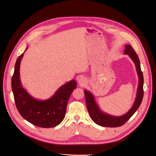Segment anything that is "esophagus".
<instances>
[{"instance_id":"obj_1","label":"esophagus","mask_w":156,"mask_h":156,"mask_svg":"<svg viewBox=\"0 0 156 156\" xmlns=\"http://www.w3.org/2000/svg\"><path fill=\"white\" fill-rule=\"evenodd\" d=\"M78 83L80 84V86H84L87 83V80L83 76H80L78 78Z\"/></svg>"}]
</instances>
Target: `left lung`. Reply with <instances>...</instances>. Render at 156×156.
<instances>
[{
	"mask_svg": "<svg viewBox=\"0 0 156 156\" xmlns=\"http://www.w3.org/2000/svg\"><path fill=\"white\" fill-rule=\"evenodd\" d=\"M125 47H126L124 54L128 55L134 63L139 77V83L136 97L135 98V101L133 106L129 110V111H127L125 115L121 116H114L108 114V113H105L100 108V107H99V106L96 103L93 94L87 90H84L86 98L87 107L89 112V115L91 119L96 124L101 126L109 127H116L121 126L126 121H128L130 118L134 114L135 112L139 108L143 100L144 95V78L143 72L140 69V61L136 53L134 50L131 45H126Z\"/></svg>",
	"mask_w": 156,
	"mask_h": 156,
	"instance_id": "8db88e82",
	"label": "left lung"
}]
</instances>
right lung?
<instances>
[{
    "mask_svg": "<svg viewBox=\"0 0 156 156\" xmlns=\"http://www.w3.org/2000/svg\"><path fill=\"white\" fill-rule=\"evenodd\" d=\"M23 56V53L17 59L12 78V90L17 110L25 120L36 126L50 128L58 126L65 118L68 100L76 88L77 83L71 80L47 100H37L22 86L20 65Z\"/></svg>",
    "mask_w": 156,
    "mask_h": 156,
    "instance_id": "right-lung-1",
    "label": "right lung"
}]
</instances>
